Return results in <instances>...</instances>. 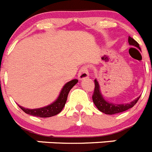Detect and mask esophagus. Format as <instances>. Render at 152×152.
I'll use <instances>...</instances> for the list:
<instances>
[{"instance_id":"1","label":"esophagus","mask_w":152,"mask_h":152,"mask_svg":"<svg viewBox=\"0 0 152 152\" xmlns=\"http://www.w3.org/2000/svg\"><path fill=\"white\" fill-rule=\"evenodd\" d=\"M89 76V72H88V67L84 65V66L81 67L78 73V78L80 80H82V79L86 78Z\"/></svg>"}]
</instances>
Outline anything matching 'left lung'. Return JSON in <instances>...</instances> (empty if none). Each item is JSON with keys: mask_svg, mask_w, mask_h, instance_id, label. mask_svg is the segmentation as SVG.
<instances>
[{"mask_svg": "<svg viewBox=\"0 0 152 152\" xmlns=\"http://www.w3.org/2000/svg\"><path fill=\"white\" fill-rule=\"evenodd\" d=\"M129 45H133V46L137 47L140 49L139 44L130 36L129 37ZM94 91L92 95L93 102L99 110L106 114H109V115L124 112L129 109L132 108L133 106H135V103L138 102V100L140 98V96H139L137 99H135L134 101L129 103H126V104H114L113 103L107 102V100L103 99L100 91V86H99L98 81L96 80H94Z\"/></svg>", "mask_w": 152, "mask_h": 152, "instance_id": "8db88e82", "label": "left lung"}]
</instances>
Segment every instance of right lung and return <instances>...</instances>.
Listing matches in <instances>:
<instances>
[{
    "label": "right lung",
    "instance_id": "1",
    "mask_svg": "<svg viewBox=\"0 0 152 152\" xmlns=\"http://www.w3.org/2000/svg\"><path fill=\"white\" fill-rule=\"evenodd\" d=\"M77 81H78L77 79H74V80L67 83L63 87L62 90H61V93H60L59 96L58 97L57 100L54 103L50 104V105L47 106V107H42V108L33 109V110L24 108V107H20V106H19V107L24 113L29 114V115H32V116L42 118L51 117V116H56V115L58 114L62 110L63 107H64L65 103H66L68 93H69V91H71V89L73 88L74 86L77 84Z\"/></svg>",
    "mask_w": 152,
    "mask_h": 152
}]
</instances>
